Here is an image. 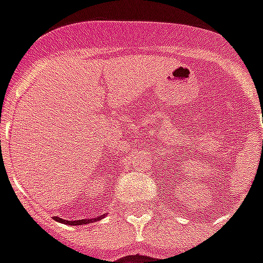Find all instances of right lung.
<instances>
[{
  "mask_svg": "<svg viewBox=\"0 0 263 263\" xmlns=\"http://www.w3.org/2000/svg\"><path fill=\"white\" fill-rule=\"evenodd\" d=\"M56 220L60 221V222H63V224H67V226H83V224H90L92 222V220H76V221H66L62 220L59 217H56ZM97 220H100V217H98Z\"/></svg>",
  "mask_w": 263,
  "mask_h": 263,
  "instance_id": "obj_1",
  "label": "right lung"
}]
</instances>
